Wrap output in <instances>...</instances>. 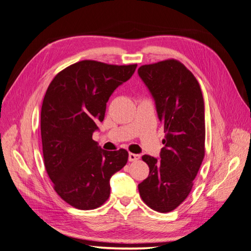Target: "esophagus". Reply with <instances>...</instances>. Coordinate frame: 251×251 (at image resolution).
Returning <instances> with one entry per match:
<instances>
[{
	"label": "esophagus",
	"mask_w": 251,
	"mask_h": 251,
	"mask_svg": "<svg viewBox=\"0 0 251 251\" xmlns=\"http://www.w3.org/2000/svg\"><path fill=\"white\" fill-rule=\"evenodd\" d=\"M137 159H140L139 154H134V153H129V155H128V160L129 161H136Z\"/></svg>",
	"instance_id": "esophagus-1"
}]
</instances>
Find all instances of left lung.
Returning a JSON list of instances; mask_svg holds the SVG:
<instances>
[{"mask_svg":"<svg viewBox=\"0 0 251 251\" xmlns=\"http://www.w3.org/2000/svg\"><path fill=\"white\" fill-rule=\"evenodd\" d=\"M137 74L154 100L165 132L159 158L142 157L150 172L139 192L152 209L168 213L188 197L204 157V101L196 78L175 59L142 66Z\"/></svg>","mask_w":251,"mask_h":251,"instance_id":"left-lung-1","label":"left lung"}]
</instances>
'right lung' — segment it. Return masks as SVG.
I'll return each instance as SVG.
<instances>
[{
  "mask_svg": "<svg viewBox=\"0 0 251 251\" xmlns=\"http://www.w3.org/2000/svg\"><path fill=\"white\" fill-rule=\"evenodd\" d=\"M136 67L82 60L58 73L46 92L40 114L45 167L56 193L78 209L101 206L110 195L111 176L127 163L125 149L103 150L93 133L109 97Z\"/></svg>",
  "mask_w": 251,
  "mask_h": 251,
  "instance_id": "right-lung-1",
  "label": "right lung"
}]
</instances>
